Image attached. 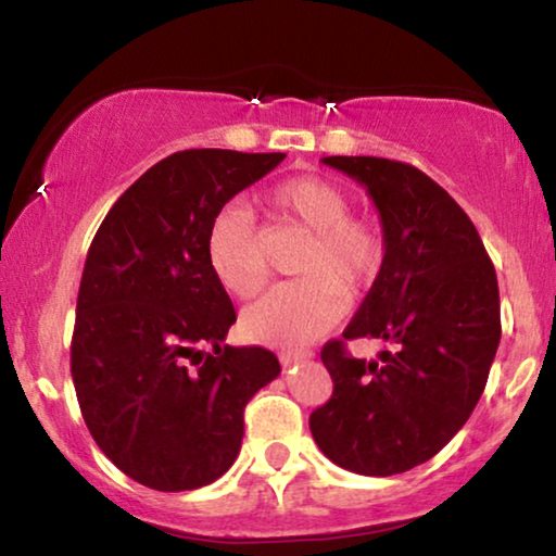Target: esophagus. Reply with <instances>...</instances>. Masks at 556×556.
Returning a JSON list of instances; mask_svg holds the SVG:
<instances>
[{
  "label": "esophagus",
  "instance_id": "1",
  "mask_svg": "<svg viewBox=\"0 0 556 556\" xmlns=\"http://www.w3.org/2000/svg\"><path fill=\"white\" fill-rule=\"evenodd\" d=\"M313 359V351H282L279 354V362L285 364V367H290V364H298V362H307Z\"/></svg>",
  "mask_w": 556,
  "mask_h": 556
}]
</instances>
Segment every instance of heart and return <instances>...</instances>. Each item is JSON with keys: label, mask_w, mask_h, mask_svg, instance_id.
<instances>
[{"label": "heart", "mask_w": 556, "mask_h": 556, "mask_svg": "<svg viewBox=\"0 0 556 556\" xmlns=\"http://www.w3.org/2000/svg\"><path fill=\"white\" fill-rule=\"evenodd\" d=\"M279 220L305 230L294 282L279 285L243 315L245 333L269 346L298 349L318 339L343 313V292L356 294L377 277L384 256L379 228L351 217L346 189L336 181L292 177L269 192ZM207 262L238 300H251L269 279L262 236L243 207H226L207 230Z\"/></svg>", "instance_id": "b5f03b06"}]
</instances>
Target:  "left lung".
Returning <instances> with one entry per match:
<instances>
[{
  "instance_id": "8db88e82",
  "label": "left lung",
  "mask_w": 556,
  "mask_h": 556,
  "mask_svg": "<svg viewBox=\"0 0 556 556\" xmlns=\"http://www.w3.org/2000/svg\"><path fill=\"white\" fill-rule=\"evenodd\" d=\"M367 187L384 256L343 340L393 343L379 363L354 361L342 341L320 351L333 395L311 433L333 465L390 477L439 454L472 416L501 343L495 266L465 210L403 161L326 156Z\"/></svg>"
}]
</instances>
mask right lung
I'll use <instances>...</instances> for the list:
<instances>
[{
  "mask_svg": "<svg viewBox=\"0 0 556 556\" xmlns=\"http://www.w3.org/2000/svg\"><path fill=\"white\" fill-rule=\"evenodd\" d=\"M282 159L172 153L125 189L89 245L72 339L76 397L97 446L146 488L181 493L226 475L245 403L279 375L269 349L226 343L236 307L207 262V230Z\"/></svg>",
  "mask_w": 556,
  "mask_h": 556,
  "instance_id": "1",
  "label": "right lung"
}]
</instances>
